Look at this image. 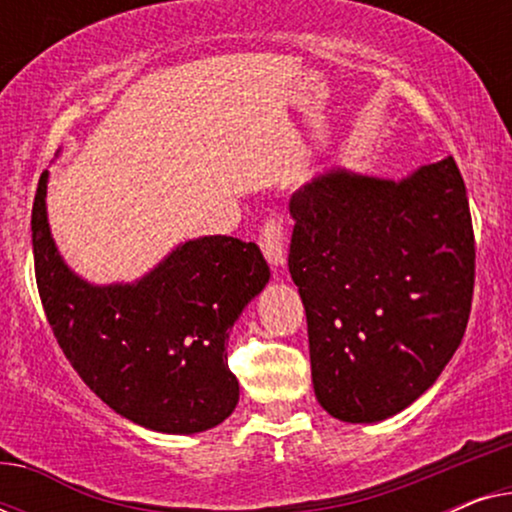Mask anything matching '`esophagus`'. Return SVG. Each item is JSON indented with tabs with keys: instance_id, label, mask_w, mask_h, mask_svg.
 Listing matches in <instances>:
<instances>
[{
	"instance_id": "esophagus-1",
	"label": "esophagus",
	"mask_w": 512,
	"mask_h": 512,
	"mask_svg": "<svg viewBox=\"0 0 512 512\" xmlns=\"http://www.w3.org/2000/svg\"><path fill=\"white\" fill-rule=\"evenodd\" d=\"M258 244H261L263 256L268 258L270 265H284L286 261V228L282 219H268L263 223L261 235H258Z\"/></svg>"
}]
</instances>
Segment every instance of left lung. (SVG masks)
<instances>
[{
    "label": "left lung",
    "instance_id": "left-lung-1",
    "mask_svg": "<svg viewBox=\"0 0 512 512\" xmlns=\"http://www.w3.org/2000/svg\"><path fill=\"white\" fill-rule=\"evenodd\" d=\"M289 209L317 401L342 422H382L438 380L464 338L475 240L459 167L447 156L401 181L333 167Z\"/></svg>",
    "mask_w": 512,
    "mask_h": 512
}]
</instances>
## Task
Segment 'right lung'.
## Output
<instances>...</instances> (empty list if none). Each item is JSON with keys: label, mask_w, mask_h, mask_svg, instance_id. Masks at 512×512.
<instances>
[{"label": "right lung", "mask_w": 512, "mask_h": 512, "mask_svg": "<svg viewBox=\"0 0 512 512\" xmlns=\"http://www.w3.org/2000/svg\"><path fill=\"white\" fill-rule=\"evenodd\" d=\"M48 172L32 207L34 275L55 340L111 410L144 429L200 433L240 401L228 333L270 268L254 242L179 244L135 284L97 286L62 261L46 216Z\"/></svg>", "instance_id": "right-lung-1"}]
</instances>
